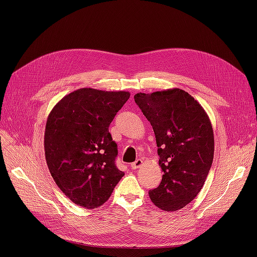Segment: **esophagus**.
Instances as JSON below:
<instances>
[{
	"instance_id": "34e87169",
	"label": "esophagus",
	"mask_w": 257,
	"mask_h": 257,
	"mask_svg": "<svg viewBox=\"0 0 257 257\" xmlns=\"http://www.w3.org/2000/svg\"><path fill=\"white\" fill-rule=\"evenodd\" d=\"M143 165H144V161L142 159H138V160L134 161L133 164H131V168L132 169H139V168L143 167Z\"/></svg>"
}]
</instances>
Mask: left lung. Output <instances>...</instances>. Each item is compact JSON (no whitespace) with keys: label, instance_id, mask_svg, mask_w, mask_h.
<instances>
[{"label":"left lung","instance_id":"8db88e82","mask_svg":"<svg viewBox=\"0 0 257 257\" xmlns=\"http://www.w3.org/2000/svg\"><path fill=\"white\" fill-rule=\"evenodd\" d=\"M134 100L153 128L164 172L150 199L165 211L181 209L200 193L211 168V121L199 102L180 88L139 92Z\"/></svg>","mask_w":257,"mask_h":257}]
</instances>
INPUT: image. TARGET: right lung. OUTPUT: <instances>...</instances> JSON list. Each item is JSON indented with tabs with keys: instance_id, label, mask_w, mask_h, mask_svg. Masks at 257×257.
Instances as JSON below:
<instances>
[{
	"instance_id": "right-lung-1",
	"label": "right lung",
	"mask_w": 257,
	"mask_h": 257,
	"mask_svg": "<svg viewBox=\"0 0 257 257\" xmlns=\"http://www.w3.org/2000/svg\"><path fill=\"white\" fill-rule=\"evenodd\" d=\"M129 91L80 88L51 110L45 130V155L52 177L75 204L103 205L124 172L115 167L116 144L109 125Z\"/></svg>"
}]
</instances>
